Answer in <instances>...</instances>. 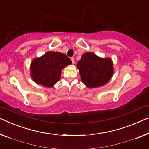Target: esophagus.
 Listing matches in <instances>:
<instances>
[{
	"instance_id": "obj_1",
	"label": "esophagus",
	"mask_w": 149,
	"mask_h": 149,
	"mask_svg": "<svg viewBox=\"0 0 149 149\" xmlns=\"http://www.w3.org/2000/svg\"><path fill=\"white\" fill-rule=\"evenodd\" d=\"M71 60H72L73 64L75 63V58H74V57H72V58H71Z\"/></svg>"
}]
</instances>
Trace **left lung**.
<instances>
[{
	"mask_svg": "<svg viewBox=\"0 0 149 149\" xmlns=\"http://www.w3.org/2000/svg\"><path fill=\"white\" fill-rule=\"evenodd\" d=\"M76 66L81 81L89 88L104 86L114 74L112 59L102 58L92 52L84 53Z\"/></svg>",
	"mask_w": 149,
	"mask_h": 149,
	"instance_id": "8db88e82",
	"label": "left lung"
}]
</instances>
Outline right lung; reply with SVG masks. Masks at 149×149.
Masks as SVG:
<instances>
[{
	"label": "right lung",
	"mask_w": 149,
	"mask_h": 149,
	"mask_svg": "<svg viewBox=\"0 0 149 149\" xmlns=\"http://www.w3.org/2000/svg\"><path fill=\"white\" fill-rule=\"evenodd\" d=\"M72 63L71 59L63 53L47 52L33 59L30 65L31 77L36 84L52 88L60 79L62 70Z\"/></svg>",
	"instance_id": "right-lung-1"
}]
</instances>
